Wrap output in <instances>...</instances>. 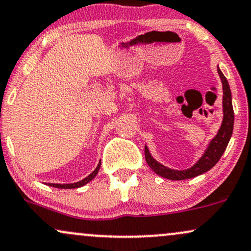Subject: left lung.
<instances>
[{
	"label": "left lung",
	"instance_id": "8db88e82",
	"mask_svg": "<svg viewBox=\"0 0 251 251\" xmlns=\"http://www.w3.org/2000/svg\"><path fill=\"white\" fill-rule=\"evenodd\" d=\"M217 72H219V76L221 78L223 90V119L221 126L217 131V134L209 141L201 158L191 168H187V170H173V168L166 167V166L160 164L159 161H156L150 153L149 147L145 146V158H146L147 164L152 168V171H154L160 176L168 180H186L206 173L217 164V161H219L223 153H225L226 149H227L228 143L232 134V128H234V110H232L231 92L227 78L220 70L219 66H217Z\"/></svg>",
	"mask_w": 251,
	"mask_h": 251
}]
</instances>
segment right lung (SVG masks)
Returning a JSON list of instances; mask_svg holds the SVG:
<instances>
[{
    "label": "right lung",
    "mask_w": 251,
    "mask_h": 251,
    "mask_svg": "<svg viewBox=\"0 0 251 251\" xmlns=\"http://www.w3.org/2000/svg\"><path fill=\"white\" fill-rule=\"evenodd\" d=\"M100 164H101V162L99 161V164H98V166H97V167H96V170L93 171L92 173L90 174V175H87L85 179L78 181V182H74V183H47V185L50 186V187H55V188H59V189H74V188H79V187L85 186L86 183H89L90 181L95 179L96 175L98 174L99 168H100Z\"/></svg>",
    "instance_id": "obj_1"
}]
</instances>
